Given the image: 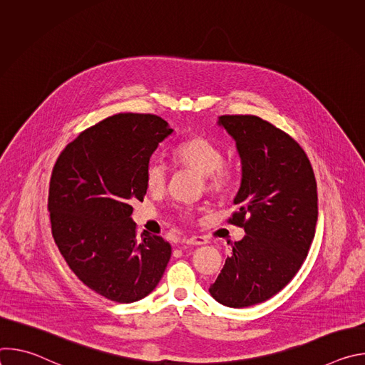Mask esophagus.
<instances>
[{"mask_svg": "<svg viewBox=\"0 0 365 365\" xmlns=\"http://www.w3.org/2000/svg\"><path fill=\"white\" fill-rule=\"evenodd\" d=\"M185 242L190 245H202V244H206V238L202 235H192L187 240H185Z\"/></svg>", "mask_w": 365, "mask_h": 365, "instance_id": "obj_1", "label": "esophagus"}]
</instances>
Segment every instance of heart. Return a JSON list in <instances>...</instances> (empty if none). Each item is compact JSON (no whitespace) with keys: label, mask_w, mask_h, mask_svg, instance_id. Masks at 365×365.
Here are the masks:
<instances>
[{"label":"heart","mask_w":365,"mask_h":365,"mask_svg":"<svg viewBox=\"0 0 365 365\" xmlns=\"http://www.w3.org/2000/svg\"><path fill=\"white\" fill-rule=\"evenodd\" d=\"M175 163L186 170L202 175L206 189L214 195L225 196L237 185L235 166L224 159L222 147L205 135H192L173 148ZM168 168L158 158H151L144 169L145 186L150 192H162L168 183ZM192 210H182L189 217Z\"/></svg>","instance_id":"1"}]
</instances>
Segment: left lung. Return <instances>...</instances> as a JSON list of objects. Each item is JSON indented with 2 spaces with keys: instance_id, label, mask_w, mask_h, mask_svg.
Returning <instances> with one entry per match:
<instances>
[{
  "instance_id": "1",
  "label": "left lung",
  "mask_w": 365,
  "mask_h": 365,
  "mask_svg": "<svg viewBox=\"0 0 365 365\" xmlns=\"http://www.w3.org/2000/svg\"><path fill=\"white\" fill-rule=\"evenodd\" d=\"M242 165L238 210L230 224L245 235L210 293L230 307H248L277 294L299 272L315 237L318 193L314 169L299 143L255 115H222Z\"/></svg>"
}]
</instances>
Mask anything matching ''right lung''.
<instances>
[{"instance_id":"add662e5","label":"right lung","mask_w":365,"mask_h":365,"mask_svg":"<svg viewBox=\"0 0 365 365\" xmlns=\"http://www.w3.org/2000/svg\"><path fill=\"white\" fill-rule=\"evenodd\" d=\"M173 133L153 114H117L83 130L55 163L48 212L55 242L76 277L118 303L145 297L159 284L172 247L137 235L134 200L143 202L144 169Z\"/></svg>"}]
</instances>
